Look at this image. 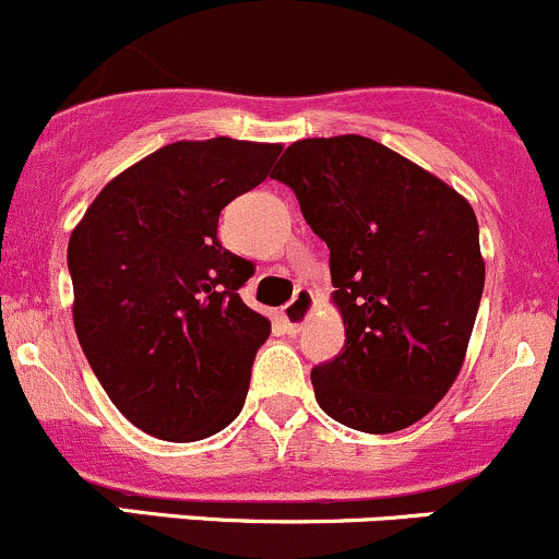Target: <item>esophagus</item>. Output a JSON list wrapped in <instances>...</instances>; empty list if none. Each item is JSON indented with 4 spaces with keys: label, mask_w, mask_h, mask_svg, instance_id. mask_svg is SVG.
I'll return each instance as SVG.
<instances>
[{
    "label": "esophagus",
    "mask_w": 559,
    "mask_h": 559,
    "mask_svg": "<svg viewBox=\"0 0 559 559\" xmlns=\"http://www.w3.org/2000/svg\"><path fill=\"white\" fill-rule=\"evenodd\" d=\"M313 306H316L313 292L306 289V286H300V289L295 292V300H292L289 306L281 308V324H284V330L289 332V335H297V332L302 330V324L311 319Z\"/></svg>",
    "instance_id": "obj_1"
}]
</instances>
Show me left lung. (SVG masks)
Masks as SVG:
<instances>
[{
    "label": "left lung",
    "mask_w": 559,
    "mask_h": 559,
    "mask_svg": "<svg viewBox=\"0 0 559 559\" xmlns=\"http://www.w3.org/2000/svg\"><path fill=\"white\" fill-rule=\"evenodd\" d=\"M270 178L330 248L346 343L313 368L316 403L359 432L411 427L460 376L481 302L471 202L362 134L297 140Z\"/></svg>",
    "instance_id": "1"
}]
</instances>
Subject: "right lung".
Returning <instances> with one entry per match:
<instances>
[{
	"instance_id": "add662e5",
	"label": "right lung",
	"mask_w": 559,
	"mask_h": 559,
	"mask_svg": "<svg viewBox=\"0 0 559 559\" xmlns=\"http://www.w3.org/2000/svg\"><path fill=\"white\" fill-rule=\"evenodd\" d=\"M278 154V143L178 140L118 173L72 229L78 341L112 405L148 436L202 441L243 408L270 319L240 300L253 264L216 229Z\"/></svg>"
}]
</instances>
